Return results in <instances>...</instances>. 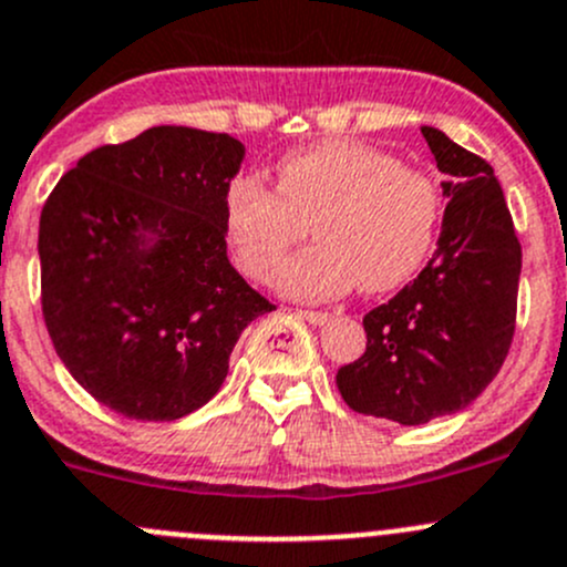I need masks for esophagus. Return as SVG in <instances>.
Wrapping results in <instances>:
<instances>
[{"instance_id": "obj_1", "label": "esophagus", "mask_w": 567, "mask_h": 567, "mask_svg": "<svg viewBox=\"0 0 567 567\" xmlns=\"http://www.w3.org/2000/svg\"><path fill=\"white\" fill-rule=\"evenodd\" d=\"M299 316L305 320H310V323H316V326H323L326 320H331L329 312H318V310H299Z\"/></svg>"}]
</instances>
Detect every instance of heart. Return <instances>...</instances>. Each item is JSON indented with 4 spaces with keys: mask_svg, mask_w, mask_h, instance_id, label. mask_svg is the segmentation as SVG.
Returning <instances> with one entry per match:
<instances>
[{
    "mask_svg": "<svg viewBox=\"0 0 567 567\" xmlns=\"http://www.w3.org/2000/svg\"><path fill=\"white\" fill-rule=\"evenodd\" d=\"M442 219L436 183L390 153L326 140L277 164V183L244 175L225 192V233L238 268L268 279L310 225L316 247L285 262L274 282L296 299H326L359 285L390 293L431 255Z\"/></svg>",
    "mask_w": 567,
    "mask_h": 567,
    "instance_id": "1",
    "label": "heart"
}]
</instances>
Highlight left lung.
I'll use <instances>...</instances> for the list:
<instances>
[{
	"label": "left lung",
	"instance_id": "obj_1",
	"mask_svg": "<svg viewBox=\"0 0 567 567\" xmlns=\"http://www.w3.org/2000/svg\"><path fill=\"white\" fill-rule=\"evenodd\" d=\"M447 208L436 255L364 316L368 348L337 370L353 411L425 425L466 409L494 381L516 331L522 244L494 167L422 125Z\"/></svg>",
	"mask_w": 567,
	"mask_h": 567
}]
</instances>
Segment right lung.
I'll use <instances>...</instances> for the list:
<instances>
[{"label":"right lung","mask_w":567,"mask_h":567,"mask_svg":"<svg viewBox=\"0 0 567 567\" xmlns=\"http://www.w3.org/2000/svg\"><path fill=\"white\" fill-rule=\"evenodd\" d=\"M244 145L156 125L60 177L40 214V305L56 357L101 405L173 422L219 392L238 337L277 310L227 260Z\"/></svg>","instance_id":"1"}]
</instances>
